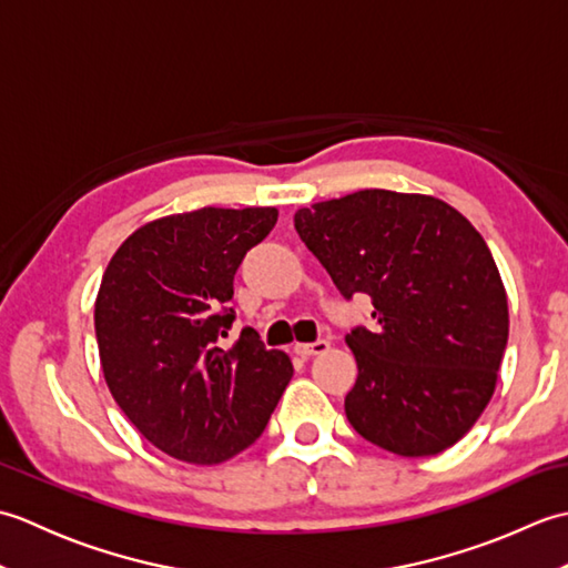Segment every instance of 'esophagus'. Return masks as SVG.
<instances>
[{
	"instance_id": "34e87169",
	"label": "esophagus",
	"mask_w": 568,
	"mask_h": 568,
	"mask_svg": "<svg viewBox=\"0 0 568 568\" xmlns=\"http://www.w3.org/2000/svg\"><path fill=\"white\" fill-rule=\"evenodd\" d=\"M329 348V342L327 339H317L312 344H295V354L303 356V358H310V356H317V354H324Z\"/></svg>"
}]
</instances>
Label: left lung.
<instances>
[{"instance_id": "left-lung-1", "label": "left lung", "mask_w": 568, "mask_h": 568, "mask_svg": "<svg viewBox=\"0 0 568 568\" xmlns=\"http://www.w3.org/2000/svg\"><path fill=\"white\" fill-rule=\"evenodd\" d=\"M339 293H366L376 329L346 344L358 378L346 417L397 456L449 449L484 413L508 344V295L474 224L429 195L358 190L295 212Z\"/></svg>"}]
</instances>
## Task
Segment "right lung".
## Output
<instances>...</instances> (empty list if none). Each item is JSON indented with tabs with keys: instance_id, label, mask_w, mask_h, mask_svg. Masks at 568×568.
Here are the masks:
<instances>
[{
	"instance_id": "obj_1",
	"label": "right lung",
	"mask_w": 568,
	"mask_h": 568,
	"mask_svg": "<svg viewBox=\"0 0 568 568\" xmlns=\"http://www.w3.org/2000/svg\"><path fill=\"white\" fill-rule=\"evenodd\" d=\"M275 207H202L136 229L116 248L94 303L104 381L143 437L187 464H222L261 437L285 385L287 354L251 327L232 348L234 273L271 234Z\"/></svg>"
}]
</instances>
